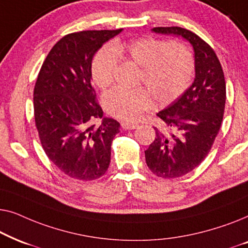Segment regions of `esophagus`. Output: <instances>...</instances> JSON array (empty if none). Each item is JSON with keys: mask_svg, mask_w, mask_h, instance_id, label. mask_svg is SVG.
Here are the masks:
<instances>
[{"mask_svg": "<svg viewBox=\"0 0 248 248\" xmlns=\"http://www.w3.org/2000/svg\"><path fill=\"white\" fill-rule=\"evenodd\" d=\"M121 125L124 130H134V128H137L139 126V124L137 123H128V122H123Z\"/></svg>", "mask_w": 248, "mask_h": 248, "instance_id": "esophagus-1", "label": "esophagus"}]
</instances>
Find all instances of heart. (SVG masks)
Here are the masks:
<instances>
[{
	"instance_id": "heart-1",
	"label": "heart",
	"mask_w": 248,
	"mask_h": 248,
	"mask_svg": "<svg viewBox=\"0 0 248 248\" xmlns=\"http://www.w3.org/2000/svg\"><path fill=\"white\" fill-rule=\"evenodd\" d=\"M118 56H124L142 67L140 81L145 89H113L105 94L108 113L125 121H137L154 105L169 104L181 97L191 84L194 60L184 45L167 44L155 38H139L130 42L116 40L97 53L93 63V79L101 89L114 80Z\"/></svg>"
}]
</instances>
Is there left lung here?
<instances>
[{"label":"left lung","mask_w":248,"mask_h":248,"mask_svg":"<svg viewBox=\"0 0 248 248\" xmlns=\"http://www.w3.org/2000/svg\"><path fill=\"white\" fill-rule=\"evenodd\" d=\"M151 31L182 37L194 52V81L157 114L164 127H155V141L144 151L155 175L176 178L192 171L208 155L221 126L226 81L215 50L194 32L181 27H157Z\"/></svg>","instance_id":"8db88e82"}]
</instances>
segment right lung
<instances>
[{
	"instance_id": "right-lung-1",
	"label": "right lung",
	"mask_w": 248,
	"mask_h": 248,
	"mask_svg": "<svg viewBox=\"0 0 248 248\" xmlns=\"http://www.w3.org/2000/svg\"><path fill=\"white\" fill-rule=\"evenodd\" d=\"M117 30H87L59 40L44 61L33 89L36 127L49 160L64 174L93 181L107 171L120 123L104 117L93 87L94 54ZM100 120L97 125L93 123Z\"/></svg>"
}]
</instances>
